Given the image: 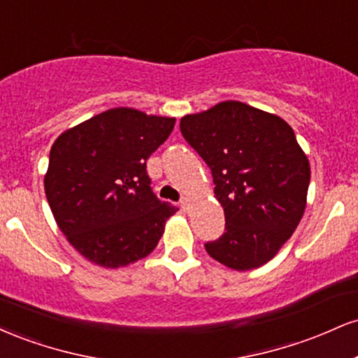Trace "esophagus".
I'll use <instances>...</instances> for the list:
<instances>
[{
  "instance_id": "esophagus-1",
  "label": "esophagus",
  "mask_w": 358,
  "mask_h": 358,
  "mask_svg": "<svg viewBox=\"0 0 358 358\" xmlns=\"http://www.w3.org/2000/svg\"><path fill=\"white\" fill-rule=\"evenodd\" d=\"M192 205H193V200L190 199V196H183L182 199V208L185 212H188L192 208Z\"/></svg>"
}]
</instances>
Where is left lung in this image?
<instances>
[{"label":"left lung","instance_id":"8db88e82","mask_svg":"<svg viewBox=\"0 0 358 358\" xmlns=\"http://www.w3.org/2000/svg\"><path fill=\"white\" fill-rule=\"evenodd\" d=\"M183 138L210 166L225 232L208 256L236 271L261 268L293 236L306 208L310 162L285 119L224 101L180 121Z\"/></svg>","mask_w":358,"mask_h":358}]
</instances>
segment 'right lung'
Listing matches in <instances>:
<instances>
[{"label":"right lung","mask_w":358,"mask_h":358,"mask_svg":"<svg viewBox=\"0 0 358 358\" xmlns=\"http://www.w3.org/2000/svg\"><path fill=\"white\" fill-rule=\"evenodd\" d=\"M175 117L114 108L64 131L52 145L45 195L73 249L117 269L153 252L176 212L151 192L146 159Z\"/></svg>","instance_id":"right-lung-1"}]
</instances>
